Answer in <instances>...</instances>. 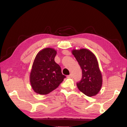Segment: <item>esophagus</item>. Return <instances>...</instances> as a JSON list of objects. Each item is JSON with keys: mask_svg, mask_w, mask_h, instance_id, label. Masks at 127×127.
<instances>
[{"mask_svg": "<svg viewBox=\"0 0 127 127\" xmlns=\"http://www.w3.org/2000/svg\"><path fill=\"white\" fill-rule=\"evenodd\" d=\"M72 74H70L69 75H68V76H67V77H68V78H71V77H72Z\"/></svg>", "mask_w": 127, "mask_h": 127, "instance_id": "obj_1", "label": "esophagus"}]
</instances>
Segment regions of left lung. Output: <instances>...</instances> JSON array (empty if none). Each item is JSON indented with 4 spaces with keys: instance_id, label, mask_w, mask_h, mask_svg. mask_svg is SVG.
Returning a JSON list of instances; mask_svg holds the SVG:
<instances>
[{
    "instance_id": "obj_1",
    "label": "left lung",
    "mask_w": 127,
    "mask_h": 127,
    "mask_svg": "<svg viewBox=\"0 0 127 127\" xmlns=\"http://www.w3.org/2000/svg\"><path fill=\"white\" fill-rule=\"evenodd\" d=\"M72 55L82 69V79L76 85L79 90L88 96L95 95L102 86V75L96 57L86 48L73 50Z\"/></svg>"
}]
</instances>
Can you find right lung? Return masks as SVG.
<instances>
[{"instance_id":"1","label":"right lung","mask_w":127,"mask_h":127,"mask_svg":"<svg viewBox=\"0 0 127 127\" xmlns=\"http://www.w3.org/2000/svg\"><path fill=\"white\" fill-rule=\"evenodd\" d=\"M55 50L46 48L37 54L30 75L31 86L35 92L45 95L57 88L66 76L55 61Z\"/></svg>"}]
</instances>
